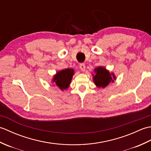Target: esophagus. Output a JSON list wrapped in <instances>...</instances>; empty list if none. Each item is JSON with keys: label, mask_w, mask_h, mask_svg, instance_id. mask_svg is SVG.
I'll list each match as a JSON object with an SVG mask.
<instances>
[{"label": "esophagus", "mask_w": 151, "mask_h": 151, "mask_svg": "<svg viewBox=\"0 0 151 151\" xmlns=\"http://www.w3.org/2000/svg\"><path fill=\"white\" fill-rule=\"evenodd\" d=\"M80 69H81L82 71H84L85 69H86V65L84 63H81L80 64Z\"/></svg>", "instance_id": "34e87169"}]
</instances>
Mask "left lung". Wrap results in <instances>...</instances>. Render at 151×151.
Wrapping results in <instances>:
<instances>
[{
	"label": "left lung",
	"mask_w": 151,
	"mask_h": 151,
	"mask_svg": "<svg viewBox=\"0 0 151 151\" xmlns=\"http://www.w3.org/2000/svg\"><path fill=\"white\" fill-rule=\"evenodd\" d=\"M96 73L95 75L93 76V81L95 84L99 88H105L107 86L111 81L114 82L115 77L113 75V78L111 76L110 72L106 69L104 67H99L98 68L95 69Z\"/></svg>",
	"instance_id": "1"
}]
</instances>
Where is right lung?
Listing matches in <instances>:
<instances>
[{"label": "right lung", "instance_id": "add662e5", "mask_svg": "<svg viewBox=\"0 0 151 151\" xmlns=\"http://www.w3.org/2000/svg\"><path fill=\"white\" fill-rule=\"evenodd\" d=\"M73 75V69H65L58 72L54 76L53 81L60 89H65L69 87Z\"/></svg>", "mask_w": 151, "mask_h": 151}]
</instances>
